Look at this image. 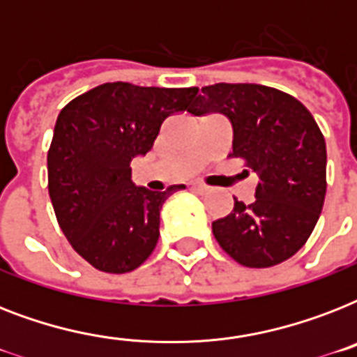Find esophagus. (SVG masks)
I'll return each instance as SVG.
<instances>
[{"label":"esophagus","instance_id":"esophagus-1","mask_svg":"<svg viewBox=\"0 0 357 357\" xmlns=\"http://www.w3.org/2000/svg\"><path fill=\"white\" fill-rule=\"evenodd\" d=\"M192 189L196 190V192H200V195H206V192H209V187H207V185H204V183H192Z\"/></svg>","mask_w":357,"mask_h":357}]
</instances>
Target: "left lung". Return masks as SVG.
Listing matches in <instances>:
<instances>
[{"mask_svg": "<svg viewBox=\"0 0 357 357\" xmlns=\"http://www.w3.org/2000/svg\"><path fill=\"white\" fill-rule=\"evenodd\" d=\"M192 116L222 114L234 129L231 157L257 174L255 200L235 198L213 222V235L237 263L266 268L294 255L310 238L326 196V142L311 113L285 92L254 83L202 89Z\"/></svg>", "mask_w": 357, "mask_h": 357, "instance_id": "obj_1", "label": "left lung"}]
</instances>
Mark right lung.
I'll use <instances>...</instances> for the list:
<instances>
[{"mask_svg": "<svg viewBox=\"0 0 357 357\" xmlns=\"http://www.w3.org/2000/svg\"><path fill=\"white\" fill-rule=\"evenodd\" d=\"M190 89L103 83L59 113L47 151V189L72 248L94 268L126 274L144 263L159 238L168 196L137 187L131 161L146 155L161 123L189 107Z\"/></svg>", "mask_w": 357, "mask_h": 357, "instance_id": "add662e5", "label": "right lung"}]
</instances>
